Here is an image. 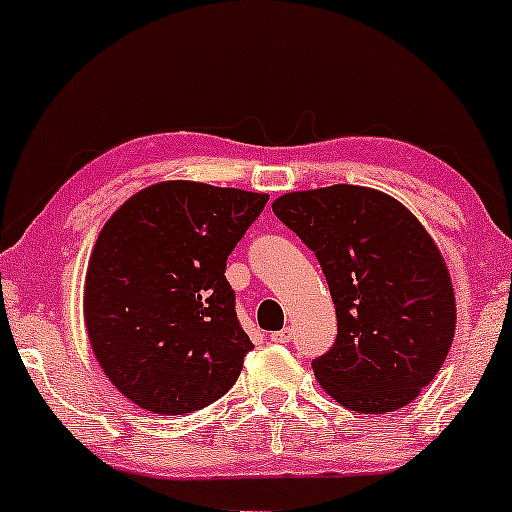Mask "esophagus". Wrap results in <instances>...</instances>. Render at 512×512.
<instances>
[{
  "mask_svg": "<svg viewBox=\"0 0 512 512\" xmlns=\"http://www.w3.org/2000/svg\"><path fill=\"white\" fill-rule=\"evenodd\" d=\"M291 339H293L291 327H284V330H279V332L272 334V342L274 344H286V342H291Z\"/></svg>",
  "mask_w": 512,
  "mask_h": 512,
  "instance_id": "esophagus-1",
  "label": "esophagus"
}]
</instances>
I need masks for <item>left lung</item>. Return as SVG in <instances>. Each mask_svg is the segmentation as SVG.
Segmentation results:
<instances>
[{"label": "left lung", "instance_id": "8db88e82", "mask_svg": "<svg viewBox=\"0 0 512 512\" xmlns=\"http://www.w3.org/2000/svg\"><path fill=\"white\" fill-rule=\"evenodd\" d=\"M272 209L330 284L337 342L313 361L322 390L358 414L407 407L455 337V291L438 245L404 204L370 187L289 192Z\"/></svg>", "mask_w": 512, "mask_h": 512}]
</instances>
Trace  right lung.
Segmentation results:
<instances>
[{"label":"right lung","instance_id":"1","mask_svg":"<svg viewBox=\"0 0 512 512\" xmlns=\"http://www.w3.org/2000/svg\"><path fill=\"white\" fill-rule=\"evenodd\" d=\"M269 195L168 180L129 197L93 245L88 342L110 383L154 414L226 395L252 349L226 260Z\"/></svg>","mask_w":512,"mask_h":512}]
</instances>
